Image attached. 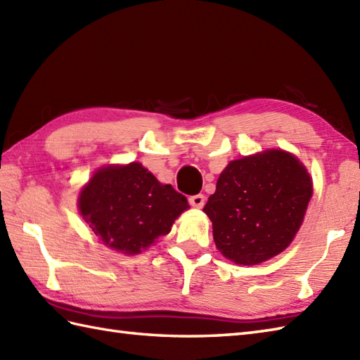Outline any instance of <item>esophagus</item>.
<instances>
[{"label": "esophagus", "mask_w": 360, "mask_h": 360, "mask_svg": "<svg viewBox=\"0 0 360 360\" xmlns=\"http://www.w3.org/2000/svg\"><path fill=\"white\" fill-rule=\"evenodd\" d=\"M204 201H205V196L202 195V193H200V195H193V196H190L188 198V202H190V205H192V207H198V209H201L202 205H204Z\"/></svg>", "instance_id": "obj_1"}]
</instances>
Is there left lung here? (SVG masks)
<instances>
[{
	"label": "left lung",
	"instance_id": "obj_1",
	"mask_svg": "<svg viewBox=\"0 0 360 360\" xmlns=\"http://www.w3.org/2000/svg\"><path fill=\"white\" fill-rule=\"evenodd\" d=\"M312 182L298 159L267 150L232 160L219 174L204 212L226 258L252 266L285 250L303 223Z\"/></svg>",
	"mask_w": 360,
	"mask_h": 360
}]
</instances>
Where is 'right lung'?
Masks as SVG:
<instances>
[{
	"label": "right lung",
	"mask_w": 360,
	"mask_h": 360,
	"mask_svg": "<svg viewBox=\"0 0 360 360\" xmlns=\"http://www.w3.org/2000/svg\"><path fill=\"white\" fill-rule=\"evenodd\" d=\"M188 207L184 195L160 184L139 162L101 168L79 198L82 217L93 232L108 248L131 255L170 232Z\"/></svg>",
	"instance_id": "1"
}]
</instances>
